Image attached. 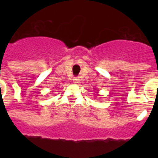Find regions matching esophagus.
Masks as SVG:
<instances>
[{
	"label": "esophagus",
	"mask_w": 158,
	"mask_h": 158,
	"mask_svg": "<svg viewBox=\"0 0 158 158\" xmlns=\"http://www.w3.org/2000/svg\"><path fill=\"white\" fill-rule=\"evenodd\" d=\"M79 81H80V79L78 77H74V79H73V82H74V84H79Z\"/></svg>",
	"instance_id": "34e87169"
}]
</instances>
